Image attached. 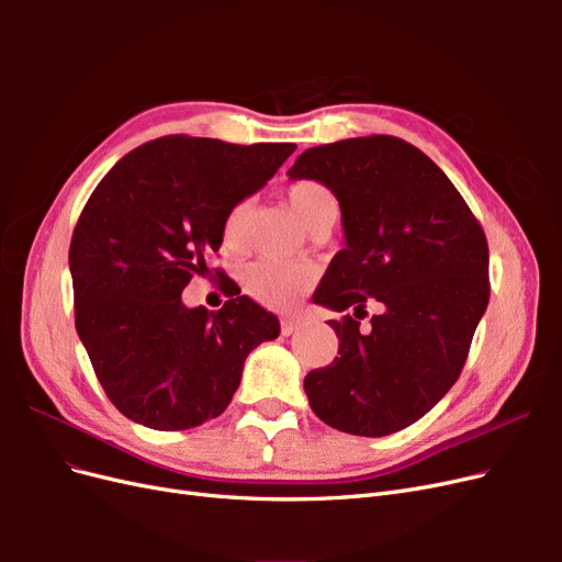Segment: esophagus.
<instances>
[{
	"instance_id": "1",
	"label": "esophagus",
	"mask_w": 562,
	"mask_h": 562,
	"mask_svg": "<svg viewBox=\"0 0 562 562\" xmlns=\"http://www.w3.org/2000/svg\"><path fill=\"white\" fill-rule=\"evenodd\" d=\"M300 328V318H283L281 321V333L283 335H293Z\"/></svg>"
}]
</instances>
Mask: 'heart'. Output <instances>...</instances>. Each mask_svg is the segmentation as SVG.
Instances as JSON below:
<instances>
[{
  "instance_id": "b5f03b06",
  "label": "heart",
  "mask_w": 562,
  "mask_h": 562,
  "mask_svg": "<svg viewBox=\"0 0 562 562\" xmlns=\"http://www.w3.org/2000/svg\"><path fill=\"white\" fill-rule=\"evenodd\" d=\"M285 199L300 217V223L312 234L318 229H330L339 217V199L328 184L318 180H295L288 184ZM250 203L239 201L227 211L220 229L225 250H241L246 246ZM318 271L310 262H279V260H255L241 271L244 291L271 310H288L310 291Z\"/></svg>"
}]
</instances>
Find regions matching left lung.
<instances>
[{
	"label": "left lung",
	"instance_id": "obj_1",
	"mask_svg": "<svg viewBox=\"0 0 562 562\" xmlns=\"http://www.w3.org/2000/svg\"><path fill=\"white\" fill-rule=\"evenodd\" d=\"M339 199L347 246L314 293L339 356L304 378L312 411L353 436H389L427 415L462 372L490 300L487 239L467 201L415 145L368 135L310 147L288 171ZM383 312L363 331L356 317Z\"/></svg>",
	"mask_w": 562,
	"mask_h": 562
}]
</instances>
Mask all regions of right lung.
Wrapping results in <instances>:
<instances>
[{
    "mask_svg": "<svg viewBox=\"0 0 562 562\" xmlns=\"http://www.w3.org/2000/svg\"><path fill=\"white\" fill-rule=\"evenodd\" d=\"M295 147L166 135L98 182L70 244L75 326L98 382L128 419L182 431L223 415L246 356L279 337V318L229 279H220L232 291L217 312L184 307L180 295L223 246L227 211Z\"/></svg>",
    "mask_w": 562,
    "mask_h": 562,
    "instance_id": "add662e5",
    "label": "right lung"
}]
</instances>
